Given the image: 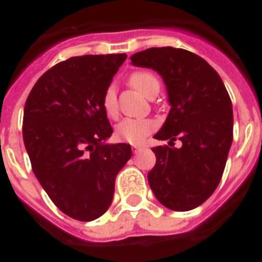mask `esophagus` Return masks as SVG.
<instances>
[{"instance_id":"1","label":"esophagus","mask_w":262,"mask_h":262,"mask_svg":"<svg viewBox=\"0 0 262 262\" xmlns=\"http://www.w3.org/2000/svg\"><path fill=\"white\" fill-rule=\"evenodd\" d=\"M142 145H139V144H133V151H134V154H138L139 151H140V149H142Z\"/></svg>"}]
</instances>
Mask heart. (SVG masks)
Returning <instances> with one entry per match:
<instances>
[{"label": "heart", "mask_w": 262, "mask_h": 262, "mask_svg": "<svg viewBox=\"0 0 262 262\" xmlns=\"http://www.w3.org/2000/svg\"><path fill=\"white\" fill-rule=\"evenodd\" d=\"M129 84L136 90H139L143 96H152L154 90L160 88L159 80L151 72H135L129 76ZM102 107L106 115L115 118L118 115V101L114 86H107L102 97ZM156 128V123L152 119H139V118H126L120 120L115 127V136L118 140L128 143H140L143 139Z\"/></svg>", "instance_id": "heart-1"}]
</instances>
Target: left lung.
<instances>
[{
  "instance_id": "1",
  "label": "left lung",
  "mask_w": 262,
  "mask_h": 262,
  "mask_svg": "<svg viewBox=\"0 0 262 262\" xmlns=\"http://www.w3.org/2000/svg\"><path fill=\"white\" fill-rule=\"evenodd\" d=\"M136 67L156 71L166 85L170 111L155 135L168 140L152 151L156 165L148 182L161 205L189 211L202 205L217 187L232 144V103L217 72L182 48H148L134 53ZM181 148L173 147L177 139Z\"/></svg>"
}]
</instances>
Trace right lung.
Segmentation results:
<instances>
[{"instance_id": "1", "label": "right lung", "mask_w": 262, "mask_h": 262, "mask_svg": "<svg viewBox=\"0 0 262 262\" xmlns=\"http://www.w3.org/2000/svg\"><path fill=\"white\" fill-rule=\"evenodd\" d=\"M126 53L84 55L41 76L27 97L23 142L32 172L56 207L81 222L105 214L131 145L105 144L113 128L102 97Z\"/></svg>"}]
</instances>
